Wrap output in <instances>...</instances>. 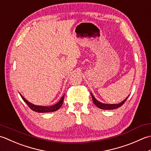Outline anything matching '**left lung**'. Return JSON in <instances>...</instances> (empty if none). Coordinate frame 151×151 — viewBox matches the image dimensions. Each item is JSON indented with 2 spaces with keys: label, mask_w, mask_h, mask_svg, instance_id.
Returning a JSON list of instances; mask_svg holds the SVG:
<instances>
[{
  "label": "left lung",
  "mask_w": 151,
  "mask_h": 151,
  "mask_svg": "<svg viewBox=\"0 0 151 151\" xmlns=\"http://www.w3.org/2000/svg\"><path fill=\"white\" fill-rule=\"evenodd\" d=\"M91 96H92V98H93V101L94 104L98 107H99V108H100L101 109H113L118 108V107L122 106L123 104H124L126 100H127L128 98V97H127L124 101H122V102H121L119 104H102V103L100 102V101H98V100H96V98L94 97L93 94H91Z\"/></svg>",
  "instance_id": "obj_1"
}]
</instances>
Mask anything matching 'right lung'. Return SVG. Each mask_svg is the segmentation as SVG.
I'll return each mask as SVG.
<instances>
[{
	"label": "right lung",
	"mask_w": 151,
	"mask_h": 151,
	"mask_svg": "<svg viewBox=\"0 0 151 151\" xmlns=\"http://www.w3.org/2000/svg\"><path fill=\"white\" fill-rule=\"evenodd\" d=\"M21 98H22V99L25 101V103L27 104V106H28L30 109H31L34 111H36V112H38V113H49V112H53V111H55L58 110V109L60 108L61 107V106L63 105V100H64V96L61 98L60 100L58 101V102L56 104H55L54 106H35L34 105V104H31L27 100L24 99V98L21 96Z\"/></svg>",
	"instance_id": "add662e5"
}]
</instances>
